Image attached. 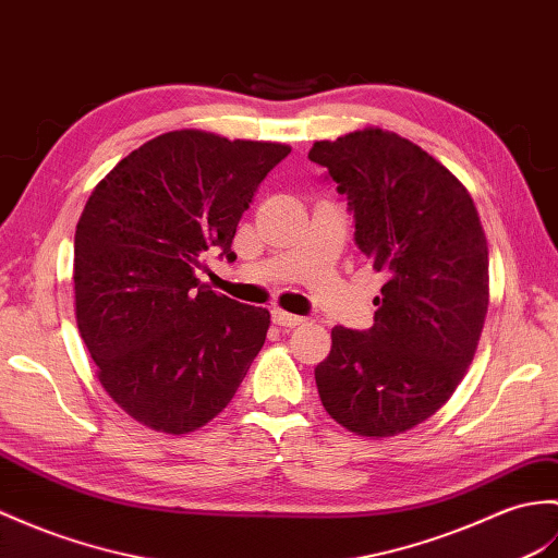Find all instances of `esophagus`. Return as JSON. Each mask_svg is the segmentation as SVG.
Wrapping results in <instances>:
<instances>
[{
    "mask_svg": "<svg viewBox=\"0 0 558 558\" xmlns=\"http://www.w3.org/2000/svg\"><path fill=\"white\" fill-rule=\"evenodd\" d=\"M274 320L278 323V326H284V328H296V326H302V323H304L302 316L288 314V311H282V308H274Z\"/></svg>",
    "mask_w": 558,
    "mask_h": 558,
    "instance_id": "esophagus-1",
    "label": "esophagus"
}]
</instances>
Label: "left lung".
I'll list each match as a JSON object with an SVG mask.
<instances>
[{"instance_id": "left-lung-1", "label": "left lung", "mask_w": 558, "mask_h": 558, "mask_svg": "<svg viewBox=\"0 0 558 558\" xmlns=\"http://www.w3.org/2000/svg\"><path fill=\"white\" fill-rule=\"evenodd\" d=\"M354 214V240L387 276L371 330L332 328L316 366L330 418L392 437L447 404L475 356L489 304L487 240L461 180L411 140L364 128L314 142Z\"/></svg>"}]
</instances>
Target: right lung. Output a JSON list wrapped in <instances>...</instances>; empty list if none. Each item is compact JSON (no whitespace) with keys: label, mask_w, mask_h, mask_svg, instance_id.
Instances as JSON below:
<instances>
[{"label":"right lung","mask_w":558,"mask_h":558,"mask_svg":"<svg viewBox=\"0 0 558 558\" xmlns=\"http://www.w3.org/2000/svg\"><path fill=\"white\" fill-rule=\"evenodd\" d=\"M288 145L171 131L116 163L75 228V320L97 378L166 435L216 418L262 352L270 314L197 278L228 262L242 214Z\"/></svg>","instance_id":"obj_1"}]
</instances>
